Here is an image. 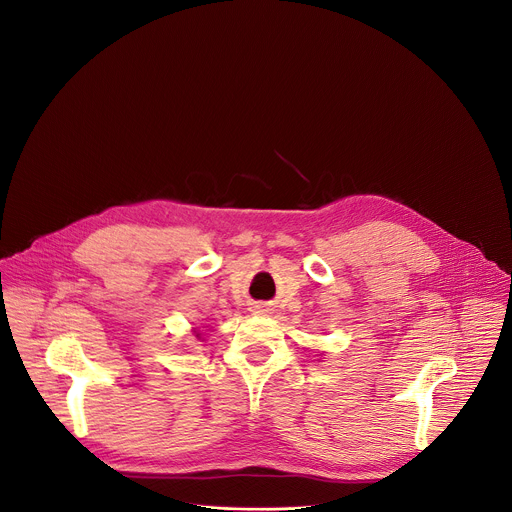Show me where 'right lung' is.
<instances>
[{
  "label": "right lung",
  "instance_id": "obj_1",
  "mask_svg": "<svg viewBox=\"0 0 512 512\" xmlns=\"http://www.w3.org/2000/svg\"><path fill=\"white\" fill-rule=\"evenodd\" d=\"M196 338H200V332H196Z\"/></svg>",
  "mask_w": 512,
  "mask_h": 512
}]
</instances>
